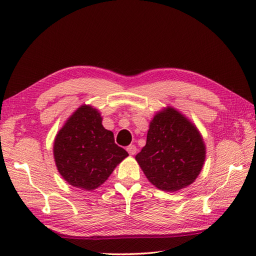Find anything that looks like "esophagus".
<instances>
[{"instance_id": "esophagus-1", "label": "esophagus", "mask_w": 256, "mask_h": 256, "mask_svg": "<svg viewBox=\"0 0 256 256\" xmlns=\"http://www.w3.org/2000/svg\"><path fill=\"white\" fill-rule=\"evenodd\" d=\"M126 150L128 152L130 155H135V154H136V152H138V148H136V146H135V145H130L126 148Z\"/></svg>"}]
</instances>
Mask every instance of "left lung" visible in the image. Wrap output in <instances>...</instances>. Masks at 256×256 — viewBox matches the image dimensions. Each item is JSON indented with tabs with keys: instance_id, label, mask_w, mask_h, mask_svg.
<instances>
[{
	"instance_id": "1",
	"label": "left lung",
	"mask_w": 256,
	"mask_h": 256,
	"mask_svg": "<svg viewBox=\"0 0 256 256\" xmlns=\"http://www.w3.org/2000/svg\"><path fill=\"white\" fill-rule=\"evenodd\" d=\"M135 158L154 186L177 192L199 175L206 148L194 125L175 108H167L152 120L146 145Z\"/></svg>"
}]
</instances>
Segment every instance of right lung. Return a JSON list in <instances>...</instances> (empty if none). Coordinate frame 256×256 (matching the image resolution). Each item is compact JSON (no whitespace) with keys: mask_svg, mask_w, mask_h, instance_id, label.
<instances>
[{"mask_svg":"<svg viewBox=\"0 0 256 256\" xmlns=\"http://www.w3.org/2000/svg\"><path fill=\"white\" fill-rule=\"evenodd\" d=\"M56 166L72 186L92 190L104 182L128 156L102 125L96 108L81 106L58 132L54 143Z\"/></svg>","mask_w":256,"mask_h":256,"instance_id":"obj_1","label":"right lung"}]
</instances>
